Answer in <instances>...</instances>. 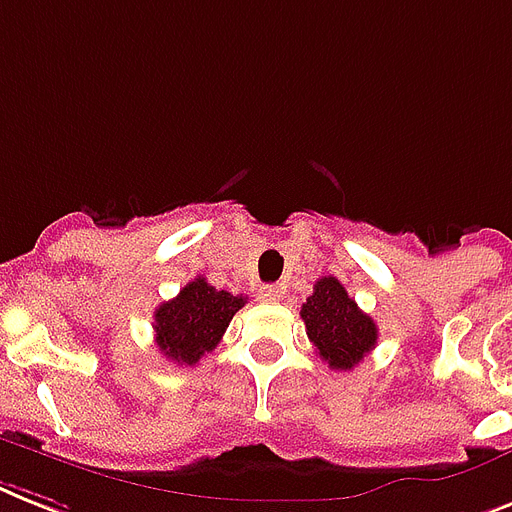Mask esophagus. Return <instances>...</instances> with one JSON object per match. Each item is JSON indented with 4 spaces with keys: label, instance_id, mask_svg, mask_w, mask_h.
Masks as SVG:
<instances>
[{
    "label": "esophagus",
    "instance_id": "1",
    "mask_svg": "<svg viewBox=\"0 0 512 512\" xmlns=\"http://www.w3.org/2000/svg\"><path fill=\"white\" fill-rule=\"evenodd\" d=\"M281 286L278 284H265V286H260V292H257V297L263 299V302H278V299H281Z\"/></svg>",
    "mask_w": 512,
    "mask_h": 512
}]
</instances>
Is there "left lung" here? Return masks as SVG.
<instances>
[{
    "label": "left lung",
    "instance_id": "obj_1",
    "mask_svg": "<svg viewBox=\"0 0 512 512\" xmlns=\"http://www.w3.org/2000/svg\"><path fill=\"white\" fill-rule=\"evenodd\" d=\"M299 315L321 360L334 371H352L376 347V323L357 307L339 278H318Z\"/></svg>",
    "mask_w": 512,
    "mask_h": 512
}]
</instances>
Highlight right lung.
Masks as SVG:
<instances>
[{
    "label": "right lung",
    "instance_id": "1",
    "mask_svg": "<svg viewBox=\"0 0 512 512\" xmlns=\"http://www.w3.org/2000/svg\"><path fill=\"white\" fill-rule=\"evenodd\" d=\"M247 297L215 289L207 278H194L170 302L155 310V344L162 355L178 365H197L213 352L226 334L228 323L244 307Z\"/></svg>",
    "mask_w": 512,
    "mask_h": 512
}]
</instances>
